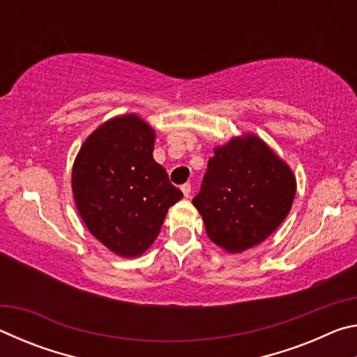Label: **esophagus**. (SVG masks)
Listing matches in <instances>:
<instances>
[{
	"label": "esophagus",
	"instance_id": "obj_1",
	"mask_svg": "<svg viewBox=\"0 0 357 357\" xmlns=\"http://www.w3.org/2000/svg\"><path fill=\"white\" fill-rule=\"evenodd\" d=\"M181 190H183L184 197H189L190 195V190H192V185L189 183H184L183 185H181Z\"/></svg>",
	"mask_w": 357,
	"mask_h": 357
}]
</instances>
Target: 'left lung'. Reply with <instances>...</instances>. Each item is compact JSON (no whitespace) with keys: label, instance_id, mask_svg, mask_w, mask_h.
<instances>
[{"label":"left lung","instance_id":"left-lung-1","mask_svg":"<svg viewBox=\"0 0 357 357\" xmlns=\"http://www.w3.org/2000/svg\"><path fill=\"white\" fill-rule=\"evenodd\" d=\"M296 181L285 162L255 135L215 148L193 197L209 239L229 253L257 245L288 215Z\"/></svg>","mask_w":357,"mask_h":357}]
</instances>
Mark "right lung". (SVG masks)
<instances>
[{
  "instance_id": "add662e5",
  "label": "right lung",
  "mask_w": 357,
  "mask_h": 357,
  "mask_svg": "<svg viewBox=\"0 0 357 357\" xmlns=\"http://www.w3.org/2000/svg\"><path fill=\"white\" fill-rule=\"evenodd\" d=\"M154 132L137 114L107 121L88 138L72 170L78 213L93 236L121 257L154 243L168 208L183 198L153 157Z\"/></svg>"
}]
</instances>
